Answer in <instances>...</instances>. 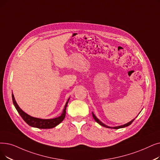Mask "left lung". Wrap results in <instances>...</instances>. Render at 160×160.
Masks as SVG:
<instances>
[{
  "label": "left lung",
  "mask_w": 160,
  "mask_h": 160,
  "mask_svg": "<svg viewBox=\"0 0 160 160\" xmlns=\"http://www.w3.org/2000/svg\"><path fill=\"white\" fill-rule=\"evenodd\" d=\"M140 113V112H139ZM92 116H93V118H94L95 121H96L97 123H98L99 125H101V126H103V127H105V128H111V129H120V128H126L127 126H129V125H131L132 123V122H133L135 118H134L133 120H132L131 121H130L129 122L126 123V124H123V125H122V126H115V127H110V126H107V125H105V123H103L102 122H101L95 116V115L93 114V112H92Z\"/></svg>",
  "instance_id": "left-lung-1"
}]
</instances>
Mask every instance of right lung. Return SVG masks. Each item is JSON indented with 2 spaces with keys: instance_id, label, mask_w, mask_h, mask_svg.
I'll use <instances>...</instances> for the list:
<instances>
[{
  "instance_id": "add662e5",
  "label": "right lung",
  "mask_w": 160,
  "mask_h": 160,
  "mask_svg": "<svg viewBox=\"0 0 160 160\" xmlns=\"http://www.w3.org/2000/svg\"><path fill=\"white\" fill-rule=\"evenodd\" d=\"M12 101H13V105H14L15 108H16L19 115L22 116L23 120L28 124L29 126L33 128H39V129H51L55 126H57L58 125H59L62 121H63L65 117L67 107L68 105V101L70 99V98L68 99L65 105V107L63 108V112H62L61 116L52 119H42V118H34V117L31 116L30 115L25 113L24 111L21 109L20 107L18 106V103L15 100L13 93L12 94Z\"/></svg>"
}]
</instances>
